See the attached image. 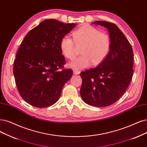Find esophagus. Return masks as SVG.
<instances>
[{
	"mask_svg": "<svg viewBox=\"0 0 147 147\" xmlns=\"http://www.w3.org/2000/svg\"><path fill=\"white\" fill-rule=\"evenodd\" d=\"M73 73L74 74H79L80 73V71L78 69H74L73 70Z\"/></svg>",
	"mask_w": 147,
	"mask_h": 147,
	"instance_id": "1",
	"label": "esophagus"
}]
</instances>
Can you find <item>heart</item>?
I'll return each instance as SVG.
<instances>
[{
    "instance_id": "heart-1",
    "label": "heart",
    "mask_w": 147,
    "mask_h": 147,
    "mask_svg": "<svg viewBox=\"0 0 147 147\" xmlns=\"http://www.w3.org/2000/svg\"><path fill=\"white\" fill-rule=\"evenodd\" d=\"M73 40L69 36H64L60 42V47L63 56L68 59L74 58L76 45L82 46L80 53L82 54L69 64L74 69H82L93 65H97L104 61L110 53L111 40L109 35L100 31L95 27L85 25L73 32Z\"/></svg>"
}]
</instances>
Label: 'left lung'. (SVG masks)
Segmentation results:
<instances>
[{"label": "left lung", "instance_id": "1", "mask_svg": "<svg viewBox=\"0 0 147 147\" xmlns=\"http://www.w3.org/2000/svg\"><path fill=\"white\" fill-rule=\"evenodd\" d=\"M93 24L108 29L111 50L98 67L80 73V94L86 104L104 107L118 100L128 87L133 74V51L116 25L105 21H95Z\"/></svg>", "mask_w": 147, "mask_h": 147}]
</instances>
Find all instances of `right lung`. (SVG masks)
<instances>
[{"label":"right lung","instance_id":"1","mask_svg":"<svg viewBox=\"0 0 147 147\" xmlns=\"http://www.w3.org/2000/svg\"><path fill=\"white\" fill-rule=\"evenodd\" d=\"M75 25L47 19L25 36L16 54L13 74L19 94L29 104L45 108L59 100L73 75L71 69L63 68L60 42Z\"/></svg>","mask_w":147,"mask_h":147}]
</instances>
